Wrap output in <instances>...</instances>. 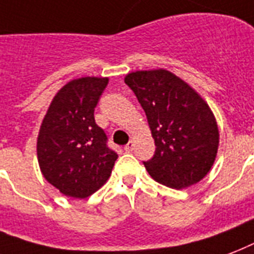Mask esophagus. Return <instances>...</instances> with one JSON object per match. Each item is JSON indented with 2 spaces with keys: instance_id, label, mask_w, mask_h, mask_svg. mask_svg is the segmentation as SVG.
I'll return each mask as SVG.
<instances>
[{
  "instance_id": "34e87169",
  "label": "esophagus",
  "mask_w": 254,
  "mask_h": 254,
  "mask_svg": "<svg viewBox=\"0 0 254 254\" xmlns=\"http://www.w3.org/2000/svg\"><path fill=\"white\" fill-rule=\"evenodd\" d=\"M133 145H135V144H133V141L129 140L128 143H127V144L125 145V149H126V151H127V152H131V151H132V149H133Z\"/></svg>"
}]
</instances>
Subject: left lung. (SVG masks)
Returning <instances> with one entry per match:
<instances>
[{"mask_svg":"<svg viewBox=\"0 0 254 254\" xmlns=\"http://www.w3.org/2000/svg\"><path fill=\"white\" fill-rule=\"evenodd\" d=\"M126 84L144 110L155 155L144 163L151 178L182 190L211 171L219 148V128L207 102L168 70L127 74Z\"/></svg>","mask_w":254,"mask_h":254,"instance_id":"8db88e82","label":"left lung"}]
</instances>
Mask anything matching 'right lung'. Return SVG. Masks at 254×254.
I'll return each instance as SVG.
<instances>
[{
    "mask_svg": "<svg viewBox=\"0 0 254 254\" xmlns=\"http://www.w3.org/2000/svg\"><path fill=\"white\" fill-rule=\"evenodd\" d=\"M109 78L70 80L53 98L37 140L43 178L61 193L88 197L109 180L118 154L95 123L94 111Z\"/></svg>",
    "mask_w": 254,
    "mask_h": 254,
    "instance_id": "1",
    "label": "right lung"
}]
</instances>
